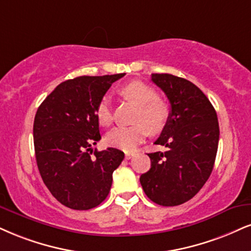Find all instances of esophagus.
<instances>
[{"mask_svg": "<svg viewBox=\"0 0 251 251\" xmlns=\"http://www.w3.org/2000/svg\"><path fill=\"white\" fill-rule=\"evenodd\" d=\"M132 156H134V153L132 152H129V151H126V159H130Z\"/></svg>", "mask_w": 251, "mask_h": 251, "instance_id": "1", "label": "esophagus"}]
</instances>
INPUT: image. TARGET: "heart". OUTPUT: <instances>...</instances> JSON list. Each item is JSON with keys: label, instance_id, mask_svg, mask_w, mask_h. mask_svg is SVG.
<instances>
[{"label": "heart", "instance_id": "1", "mask_svg": "<svg viewBox=\"0 0 251 251\" xmlns=\"http://www.w3.org/2000/svg\"><path fill=\"white\" fill-rule=\"evenodd\" d=\"M121 93L138 104L135 121L131 126H119L108 132L107 143L114 148L130 151L144 140L148 131L162 130L170 115L168 102L157 97L152 87L142 81H132L121 88ZM97 119L100 125L109 126L113 121L110 100L103 97L98 103Z\"/></svg>", "mask_w": 251, "mask_h": 251}]
</instances>
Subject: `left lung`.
<instances>
[{
	"mask_svg": "<svg viewBox=\"0 0 251 251\" xmlns=\"http://www.w3.org/2000/svg\"><path fill=\"white\" fill-rule=\"evenodd\" d=\"M171 104L169 119L154 144L162 152L148 153L151 168L141 176L142 187L160 206H178L205 185L214 166L219 122L208 99L194 83L166 73L151 74Z\"/></svg>",
	"mask_w": 251,
	"mask_h": 251,
	"instance_id": "obj_1",
	"label": "left lung"
}]
</instances>
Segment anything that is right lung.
Wrapping results in <instances>:
<instances>
[{
	"label": "right lung",
	"mask_w": 251,
	"mask_h": 251,
	"mask_svg": "<svg viewBox=\"0 0 251 251\" xmlns=\"http://www.w3.org/2000/svg\"><path fill=\"white\" fill-rule=\"evenodd\" d=\"M126 73L78 76L61 82L37 109L33 144L43 181L69 208L87 211L106 199L113 172L125 158L115 148L93 153L101 140L98 103Z\"/></svg>",
	"instance_id": "obj_1"
}]
</instances>
